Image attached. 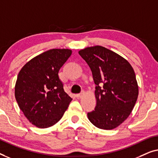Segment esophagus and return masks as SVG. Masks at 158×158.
Instances as JSON below:
<instances>
[{"label":"esophagus","instance_id":"34e87169","mask_svg":"<svg viewBox=\"0 0 158 158\" xmlns=\"http://www.w3.org/2000/svg\"><path fill=\"white\" fill-rule=\"evenodd\" d=\"M84 92H81V93H79V94H76V97H77V98H80V97H81L82 95L84 94Z\"/></svg>","mask_w":158,"mask_h":158}]
</instances>
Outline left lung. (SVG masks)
<instances>
[{
	"label": "left lung",
	"mask_w": 158,
	"mask_h": 158,
	"mask_svg": "<svg viewBox=\"0 0 158 158\" xmlns=\"http://www.w3.org/2000/svg\"><path fill=\"white\" fill-rule=\"evenodd\" d=\"M79 54L90 67L96 84L97 105L87 113L88 119L102 130L116 128L132 112L138 97L134 69L125 59L101 46L85 48Z\"/></svg>",
	"instance_id": "obj_1"
}]
</instances>
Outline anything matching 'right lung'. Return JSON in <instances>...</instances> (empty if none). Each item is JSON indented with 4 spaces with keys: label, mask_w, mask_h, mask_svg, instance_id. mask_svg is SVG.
<instances>
[{
    "label": "right lung",
    "mask_w": 158,
    "mask_h": 158,
    "mask_svg": "<svg viewBox=\"0 0 158 158\" xmlns=\"http://www.w3.org/2000/svg\"><path fill=\"white\" fill-rule=\"evenodd\" d=\"M72 53L65 48L46 51L28 61L19 73L15 99L26 118L37 127L57 123L72 100L59 77V69Z\"/></svg>",
    "instance_id": "right-lung-1"
}]
</instances>
